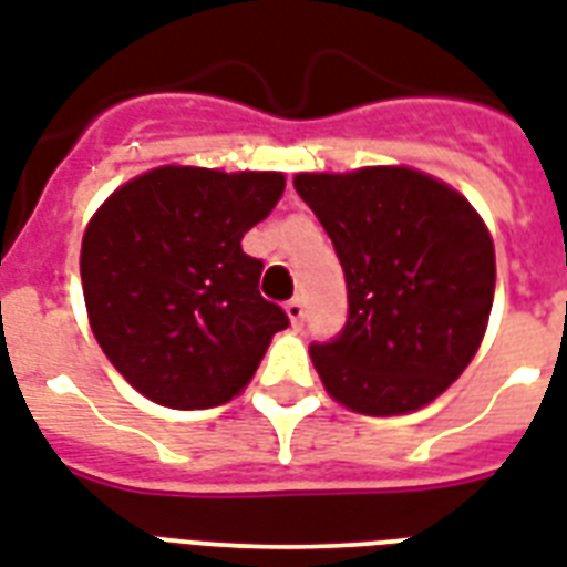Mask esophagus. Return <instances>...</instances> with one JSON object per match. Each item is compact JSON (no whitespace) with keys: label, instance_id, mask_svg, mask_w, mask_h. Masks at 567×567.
I'll return each instance as SVG.
<instances>
[{"label":"esophagus","instance_id":"obj_1","mask_svg":"<svg viewBox=\"0 0 567 567\" xmlns=\"http://www.w3.org/2000/svg\"><path fill=\"white\" fill-rule=\"evenodd\" d=\"M285 312H288V318H291V324H303V318H306V300H303V297H295V300H288V303H285Z\"/></svg>","mask_w":567,"mask_h":567}]
</instances>
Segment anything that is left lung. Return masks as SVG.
<instances>
[{
	"label": "left lung",
	"mask_w": 567,
	"mask_h": 567,
	"mask_svg": "<svg viewBox=\"0 0 567 567\" xmlns=\"http://www.w3.org/2000/svg\"><path fill=\"white\" fill-rule=\"evenodd\" d=\"M346 272L348 318L309 354L327 393L360 414L433 402L475 358L496 251L472 204L412 167L297 174Z\"/></svg>",
	"instance_id": "1"
}]
</instances>
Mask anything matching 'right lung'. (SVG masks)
<instances>
[{
  "mask_svg": "<svg viewBox=\"0 0 567 567\" xmlns=\"http://www.w3.org/2000/svg\"><path fill=\"white\" fill-rule=\"evenodd\" d=\"M282 192V174L171 165L116 188L92 216L83 300L134 390L167 409H213L249 384L288 316L261 297L264 261L240 240Z\"/></svg>",
  "mask_w": 567,
  "mask_h": 567,
  "instance_id": "add662e5",
  "label": "right lung"
}]
</instances>
